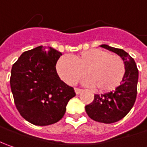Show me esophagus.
Masks as SVG:
<instances>
[{
  "label": "esophagus",
  "mask_w": 147,
  "mask_h": 147,
  "mask_svg": "<svg viewBox=\"0 0 147 147\" xmlns=\"http://www.w3.org/2000/svg\"><path fill=\"white\" fill-rule=\"evenodd\" d=\"M74 91H75V93L77 95H78V94L81 93V92H82V89H80V88H74Z\"/></svg>",
  "instance_id": "esophagus-1"
}]
</instances>
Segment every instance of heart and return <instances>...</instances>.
<instances>
[{"mask_svg": "<svg viewBox=\"0 0 147 147\" xmlns=\"http://www.w3.org/2000/svg\"><path fill=\"white\" fill-rule=\"evenodd\" d=\"M56 69L68 84L74 85L84 78L95 91L105 93L119 86L125 74L124 61L120 56L100 49H92L74 56L59 59Z\"/></svg>", "mask_w": 147, "mask_h": 147, "instance_id": "heart-1", "label": "heart"}]
</instances>
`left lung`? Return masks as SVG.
Masks as SVG:
<instances>
[{"label": "left lung", "mask_w": 147, "mask_h": 147, "mask_svg": "<svg viewBox=\"0 0 147 147\" xmlns=\"http://www.w3.org/2000/svg\"><path fill=\"white\" fill-rule=\"evenodd\" d=\"M100 47L117 54L124 61L125 74L114 92L94 96L93 101L85 106L88 115L94 121L113 123L122 119L133 108L137 97L138 70L134 59L122 49L102 44Z\"/></svg>", "instance_id": "8db88e82"}]
</instances>
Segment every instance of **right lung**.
<instances>
[{
    "instance_id": "right-lung-1",
    "label": "right lung",
    "mask_w": 147,
    "mask_h": 147,
    "mask_svg": "<svg viewBox=\"0 0 147 147\" xmlns=\"http://www.w3.org/2000/svg\"><path fill=\"white\" fill-rule=\"evenodd\" d=\"M61 55L55 49L39 46L24 52L12 66L9 82L14 104L21 116L34 125L57 123L76 95L57 74L55 65Z\"/></svg>"
}]
</instances>
